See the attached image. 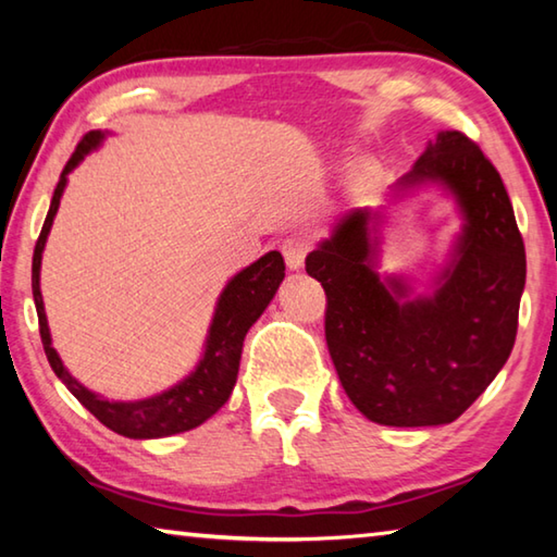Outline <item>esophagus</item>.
Segmentation results:
<instances>
[{"mask_svg": "<svg viewBox=\"0 0 557 557\" xmlns=\"http://www.w3.org/2000/svg\"><path fill=\"white\" fill-rule=\"evenodd\" d=\"M280 250L287 260V268L299 270L301 265H305V258L309 252V240L305 238V235H287V238L280 243Z\"/></svg>", "mask_w": 557, "mask_h": 557, "instance_id": "esophagus-1", "label": "esophagus"}]
</instances>
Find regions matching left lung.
Returning a JSON list of instances; mask_svg holds the SVG:
<instances>
[{
  "label": "left lung",
  "instance_id": "left-lung-1",
  "mask_svg": "<svg viewBox=\"0 0 557 557\" xmlns=\"http://www.w3.org/2000/svg\"><path fill=\"white\" fill-rule=\"evenodd\" d=\"M445 184L465 211L459 256L432 297L371 270L369 213H354L307 256L326 295L334 369L366 418L391 428L447 425L504 369L518 332L525 248L502 174L465 132H440L400 184Z\"/></svg>",
  "mask_w": 557,
  "mask_h": 557
}]
</instances>
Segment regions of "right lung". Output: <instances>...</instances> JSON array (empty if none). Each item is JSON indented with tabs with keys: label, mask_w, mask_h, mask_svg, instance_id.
Returning a JSON list of instances; mask_svg holds the SVG:
<instances>
[{
	"label": "right lung",
	"mask_w": 557,
	"mask_h": 557,
	"mask_svg": "<svg viewBox=\"0 0 557 557\" xmlns=\"http://www.w3.org/2000/svg\"><path fill=\"white\" fill-rule=\"evenodd\" d=\"M100 132H88L75 147L69 162H65L59 184L53 188L51 209L46 213L44 228L39 240L34 248V262H32V289H34V305L36 314H39V334L46 358H49L53 373L65 383L75 398H78L86 408L96 414L102 425L117 432L122 437L132 440H154V437H169L176 432H186L199 428L211 414L223 408V403L231 398L235 379H238L240 366V351L243 338L248 329L256 324V319L265 312L272 295H275L282 277H285V258L277 250L262 256L250 268L238 272L228 287L223 289L219 299V309H215L209 342H206L203 361L184 383L174 385L157 398L137 400V403H110L98 398L96 393L73 379V375L63 369L59 354L51 346L49 324H46L44 314V299L39 289V270H41V252L46 245V235L51 231L53 215L59 211V201L65 186V174L81 162L83 154H88L92 147L100 145Z\"/></svg>",
	"instance_id": "1"
}]
</instances>
